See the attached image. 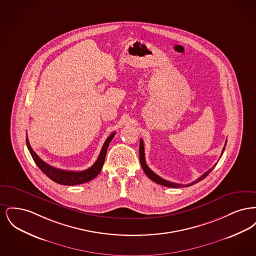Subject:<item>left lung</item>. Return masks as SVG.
Instances as JSON below:
<instances>
[{
  "label": "left lung",
  "mask_w": 256,
  "mask_h": 256,
  "mask_svg": "<svg viewBox=\"0 0 256 256\" xmlns=\"http://www.w3.org/2000/svg\"><path fill=\"white\" fill-rule=\"evenodd\" d=\"M226 144H224V146L222 148V154H224V148H226ZM222 154H220V158H222ZM139 156H140V163H141V166H142V168H143V170L145 172V174H146V176H148V178H150L152 182H154L158 183L160 185H163V186H166V187H172V188H180V187H188V186H191V185H194L196 183L200 182V180H202L204 178H206L207 176L211 172V170H213L214 168H215V166H216V164L211 168V169H209V170L206 172L202 176H200L198 180H196L195 182H193L189 183V184H178V183L174 182H168V180H164V178H160L159 176H158L156 172H154L152 170H150L148 167V165H146V160H145V150H144V142H143V140L142 139H140V146H139Z\"/></svg>",
  "instance_id": "left-lung-1"
}]
</instances>
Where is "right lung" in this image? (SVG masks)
Instances as JSON below:
<instances>
[{"instance_id": "obj_1", "label": "right lung", "mask_w": 256, "mask_h": 256, "mask_svg": "<svg viewBox=\"0 0 256 256\" xmlns=\"http://www.w3.org/2000/svg\"><path fill=\"white\" fill-rule=\"evenodd\" d=\"M114 135H115V132L110 134V136L108 137V139L106 140V142L102 146V148L100 150V154L98 158L97 161L89 169L80 170V172L60 170V169H56V168L50 166L49 164H47L46 162H44L34 152V150L32 148V146L30 145L28 137L26 139V142L28 148L32 158L34 160V162L36 163L37 166L49 178H50L54 182L58 183V184L73 186V185H78V184H82V183L88 182L92 180L93 178H95L98 174H100V172L104 166V163L108 148L110 146V142H111L112 138L114 137Z\"/></svg>"}]
</instances>
